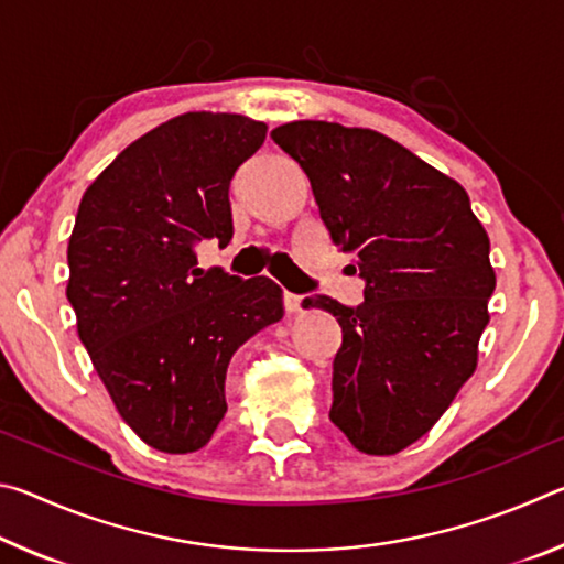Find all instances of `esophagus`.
Listing matches in <instances>:
<instances>
[{"label": "esophagus", "instance_id": "esophagus-1", "mask_svg": "<svg viewBox=\"0 0 564 564\" xmlns=\"http://www.w3.org/2000/svg\"><path fill=\"white\" fill-rule=\"evenodd\" d=\"M301 303H303V295L291 293V291L283 293V305H285V311H289V313L301 311Z\"/></svg>", "mask_w": 564, "mask_h": 564}]
</instances>
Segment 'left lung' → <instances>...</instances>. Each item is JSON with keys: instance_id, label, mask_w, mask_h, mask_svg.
<instances>
[{"instance_id": "1", "label": "left lung", "mask_w": 564, "mask_h": 564, "mask_svg": "<svg viewBox=\"0 0 564 564\" xmlns=\"http://www.w3.org/2000/svg\"><path fill=\"white\" fill-rule=\"evenodd\" d=\"M271 139L305 171L333 246L356 256L366 283L356 308L303 301L343 330L330 420L360 453L393 455L475 373L495 291L490 238L457 181L383 133L291 121Z\"/></svg>"}]
</instances>
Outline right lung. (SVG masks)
<instances>
[{"mask_svg":"<svg viewBox=\"0 0 564 564\" xmlns=\"http://www.w3.org/2000/svg\"><path fill=\"white\" fill-rule=\"evenodd\" d=\"M265 123L191 111L133 141L82 196L66 299L127 425L161 453H194L226 413L238 346L283 318L265 275L196 269V246L234 236L228 188Z\"/></svg>","mask_w":564,"mask_h":564,"instance_id":"add662e5","label":"right lung"}]
</instances>
